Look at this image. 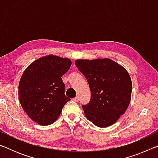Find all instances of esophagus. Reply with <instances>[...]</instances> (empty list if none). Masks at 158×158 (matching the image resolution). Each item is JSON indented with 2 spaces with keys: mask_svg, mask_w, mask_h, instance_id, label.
Returning a JSON list of instances; mask_svg holds the SVG:
<instances>
[{
  "mask_svg": "<svg viewBox=\"0 0 158 158\" xmlns=\"http://www.w3.org/2000/svg\"><path fill=\"white\" fill-rule=\"evenodd\" d=\"M79 98L78 96H76V97L74 98V100L75 101V102H78V101H79Z\"/></svg>",
  "mask_w": 158,
  "mask_h": 158,
  "instance_id": "obj_1",
  "label": "esophagus"
}]
</instances>
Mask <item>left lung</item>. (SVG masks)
Segmentation results:
<instances>
[{"mask_svg":"<svg viewBox=\"0 0 158 158\" xmlns=\"http://www.w3.org/2000/svg\"><path fill=\"white\" fill-rule=\"evenodd\" d=\"M75 65L90 90V102L81 106L86 118L100 127L113 125L129 106L132 94L129 74L109 58L79 59Z\"/></svg>","mask_w":158,"mask_h":158,"instance_id":"left-lung-1","label":"left lung"}]
</instances>
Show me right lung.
I'll return each instance as SVG.
<instances>
[{"label": "right lung", "instance_id": "right-lung-1", "mask_svg": "<svg viewBox=\"0 0 158 158\" xmlns=\"http://www.w3.org/2000/svg\"><path fill=\"white\" fill-rule=\"evenodd\" d=\"M71 64L68 58L51 55L34 61L23 72L19 84V98L24 111L39 125L53 123L70 100L65 95L61 77Z\"/></svg>", "mask_w": 158, "mask_h": 158}]
</instances>
